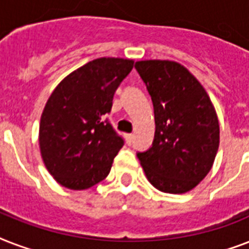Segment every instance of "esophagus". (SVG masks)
Wrapping results in <instances>:
<instances>
[{
  "mask_svg": "<svg viewBox=\"0 0 249 249\" xmlns=\"http://www.w3.org/2000/svg\"><path fill=\"white\" fill-rule=\"evenodd\" d=\"M125 138H126V143L132 144L133 143V138H134V136H133V134H126V136H125Z\"/></svg>",
  "mask_w": 249,
  "mask_h": 249,
  "instance_id": "obj_1",
  "label": "esophagus"
}]
</instances>
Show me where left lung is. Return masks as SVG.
<instances>
[{
	"label": "left lung",
	"instance_id": "obj_1",
	"mask_svg": "<svg viewBox=\"0 0 249 249\" xmlns=\"http://www.w3.org/2000/svg\"><path fill=\"white\" fill-rule=\"evenodd\" d=\"M136 70L151 95L155 137L137 156L154 187L183 194L209 173L220 144L216 109L201 84L173 60H141Z\"/></svg>",
	"mask_w": 249,
	"mask_h": 249
}]
</instances>
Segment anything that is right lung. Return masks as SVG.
<instances>
[{
	"mask_svg": "<svg viewBox=\"0 0 249 249\" xmlns=\"http://www.w3.org/2000/svg\"><path fill=\"white\" fill-rule=\"evenodd\" d=\"M133 64L123 58L94 59L64 77L49 97L38 143L46 169L64 187L89 189L108 176L124 140L103 116Z\"/></svg>",
	"mask_w": 249,
	"mask_h": 249,
	"instance_id": "1",
	"label": "right lung"
}]
</instances>
